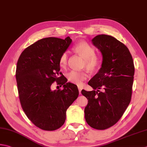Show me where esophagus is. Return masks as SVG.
Instances as JSON below:
<instances>
[{
	"instance_id": "34e87169",
	"label": "esophagus",
	"mask_w": 147,
	"mask_h": 147,
	"mask_svg": "<svg viewBox=\"0 0 147 147\" xmlns=\"http://www.w3.org/2000/svg\"><path fill=\"white\" fill-rule=\"evenodd\" d=\"M82 90V88L81 87H78V90H79V93L80 94H81V91Z\"/></svg>"
}]
</instances>
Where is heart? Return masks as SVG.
I'll return each mask as SVG.
<instances>
[{"mask_svg":"<svg viewBox=\"0 0 147 147\" xmlns=\"http://www.w3.org/2000/svg\"><path fill=\"white\" fill-rule=\"evenodd\" d=\"M74 50L84 59L83 65L88 70L94 71L98 68L102 62V58L96 53V49L89 43L82 41L78 42L74 47ZM68 51H64L59 58L60 67L65 68L67 64ZM88 74L83 71L73 70L67 74L68 81L77 85H82L83 81L87 78Z\"/></svg>","mask_w":147,"mask_h":147,"instance_id":"1","label":"heart"}]
</instances>
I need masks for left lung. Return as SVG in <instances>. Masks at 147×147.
I'll use <instances>...</instances> for the list:
<instances>
[{
  "instance_id": "left-lung-1",
  "label": "left lung",
  "mask_w": 147,
  "mask_h": 147,
  "mask_svg": "<svg viewBox=\"0 0 147 147\" xmlns=\"http://www.w3.org/2000/svg\"><path fill=\"white\" fill-rule=\"evenodd\" d=\"M92 42L101 52L102 62L88 83L94 90H82L88 100L85 118L91 127L104 130L119 121L130 103L134 65L129 49L115 37L101 34Z\"/></svg>"
}]
</instances>
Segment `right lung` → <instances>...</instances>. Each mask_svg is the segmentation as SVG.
Here are the masks:
<instances>
[{
  "label": "right lung",
  "mask_w": 147,
  "mask_h": 147,
  "mask_svg": "<svg viewBox=\"0 0 147 147\" xmlns=\"http://www.w3.org/2000/svg\"><path fill=\"white\" fill-rule=\"evenodd\" d=\"M71 42L69 37L40 39L25 48L17 62L16 78L22 108L28 119L42 130L61 127L67 109L78 97L77 86L67 83L60 71V56ZM55 81L63 85L62 90H51Z\"/></svg>",
  "instance_id": "add662e5"
}]
</instances>
